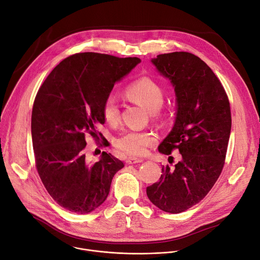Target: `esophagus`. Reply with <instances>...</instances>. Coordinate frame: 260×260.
Returning a JSON list of instances; mask_svg holds the SVG:
<instances>
[{"mask_svg":"<svg viewBox=\"0 0 260 260\" xmlns=\"http://www.w3.org/2000/svg\"><path fill=\"white\" fill-rule=\"evenodd\" d=\"M143 160L142 159H139V158H134V157H131V158H127L125 160V163L126 164H136V163H142Z\"/></svg>","mask_w":260,"mask_h":260,"instance_id":"1","label":"esophagus"}]
</instances>
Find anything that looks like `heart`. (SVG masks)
I'll return each mask as SVG.
<instances>
[{
    "instance_id": "heart-1",
    "label": "heart",
    "mask_w": 260,
    "mask_h": 260,
    "mask_svg": "<svg viewBox=\"0 0 260 260\" xmlns=\"http://www.w3.org/2000/svg\"><path fill=\"white\" fill-rule=\"evenodd\" d=\"M126 96L138 105L145 108L152 115H160V109L165 99L162 86L149 77H141L133 81L125 89ZM102 115L108 123L114 125L120 120V110L113 96H108L103 102ZM157 142V138L149 132L128 129L115 139V145L124 153L142 155L146 149Z\"/></svg>"
}]
</instances>
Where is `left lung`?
Segmentation results:
<instances>
[{"instance_id":"1","label":"left lung","mask_w":260,"mask_h":260,"mask_svg":"<svg viewBox=\"0 0 260 260\" xmlns=\"http://www.w3.org/2000/svg\"><path fill=\"white\" fill-rule=\"evenodd\" d=\"M151 61L174 84L178 102L175 126L159 151L169 155L177 149L182 159L174 167L162 166L159 181L146 193L161 210L181 213L201 202L221 174L231 132L230 102L219 79L197 55L172 52Z\"/></svg>"}]
</instances>
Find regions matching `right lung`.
Instances as JSON below:
<instances>
[{
  "label": "right lung",
  "mask_w": 260,
  "mask_h": 260,
  "mask_svg": "<svg viewBox=\"0 0 260 260\" xmlns=\"http://www.w3.org/2000/svg\"><path fill=\"white\" fill-rule=\"evenodd\" d=\"M139 62L138 57L76 53L61 60L38 91L31 116L36 166L48 193L68 211L84 214L98 208L124 167L106 151L90 163L85 136L102 137L97 125L106 122L103 102L115 82ZM108 145L103 137L100 146Z\"/></svg>",
  "instance_id": "add662e5"
}]
</instances>
